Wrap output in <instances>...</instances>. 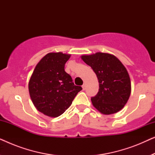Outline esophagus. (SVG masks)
I'll use <instances>...</instances> for the list:
<instances>
[{
    "label": "esophagus",
    "mask_w": 155,
    "mask_h": 155,
    "mask_svg": "<svg viewBox=\"0 0 155 155\" xmlns=\"http://www.w3.org/2000/svg\"><path fill=\"white\" fill-rule=\"evenodd\" d=\"M82 89H83V90H85V88H86V86H85V84H82Z\"/></svg>",
    "instance_id": "esophagus-1"
}]
</instances>
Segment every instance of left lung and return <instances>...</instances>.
Wrapping results in <instances>:
<instances>
[{
  "instance_id": "left-lung-1",
  "label": "left lung",
  "mask_w": 155,
  "mask_h": 155,
  "mask_svg": "<svg viewBox=\"0 0 155 155\" xmlns=\"http://www.w3.org/2000/svg\"><path fill=\"white\" fill-rule=\"evenodd\" d=\"M81 58L92 68L99 81V92L91 98L93 106L106 115L121 110L131 92L130 77L122 63L114 55L101 52L83 55Z\"/></svg>"
}]
</instances>
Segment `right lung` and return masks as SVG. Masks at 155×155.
I'll list each match as a JSON object with an SVG mask.
<instances>
[{
  "label": "right lung",
  "mask_w": 155,
  "mask_h": 155,
  "mask_svg": "<svg viewBox=\"0 0 155 155\" xmlns=\"http://www.w3.org/2000/svg\"><path fill=\"white\" fill-rule=\"evenodd\" d=\"M71 57L61 52L49 53L36 65L29 82L31 99L38 111L50 117H58L71 105L82 88L74 84L65 71Z\"/></svg>",
  "instance_id": "right-lung-1"
}]
</instances>
